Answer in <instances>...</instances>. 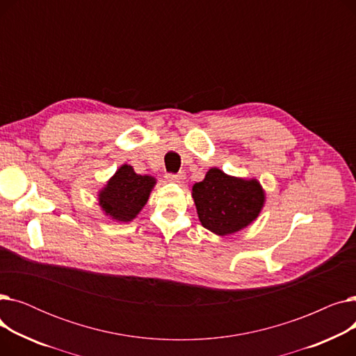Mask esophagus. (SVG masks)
Segmentation results:
<instances>
[{
  "instance_id": "obj_1",
  "label": "esophagus",
  "mask_w": 356,
  "mask_h": 356,
  "mask_svg": "<svg viewBox=\"0 0 356 356\" xmlns=\"http://www.w3.org/2000/svg\"><path fill=\"white\" fill-rule=\"evenodd\" d=\"M165 179H167L168 181H172V183H181V181H183V179H184V173L167 175V176H165Z\"/></svg>"
}]
</instances>
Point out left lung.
<instances>
[{"mask_svg":"<svg viewBox=\"0 0 356 356\" xmlns=\"http://www.w3.org/2000/svg\"><path fill=\"white\" fill-rule=\"evenodd\" d=\"M192 197L202 227L219 236L251 225L266 203V192L257 179L229 176L218 167L193 184Z\"/></svg>","mask_w":356,"mask_h":356,"instance_id":"obj_1","label":"left lung"}]
</instances>
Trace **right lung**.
Returning a JSON list of instances; mask_svg holds the SVG:
<instances>
[{"label":"right lung","mask_w":356,"mask_h":356,"mask_svg":"<svg viewBox=\"0 0 356 356\" xmlns=\"http://www.w3.org/2000/svg\"><path fill=\"white\" fill-rule=\"evenodd\" d=\"M154 186L153 176L137 175L133 165L122 164L99 191V207L111 219L131 222L145 207Z\"/></svg>","instance_id":"right-lung-1"}]
</instances>
